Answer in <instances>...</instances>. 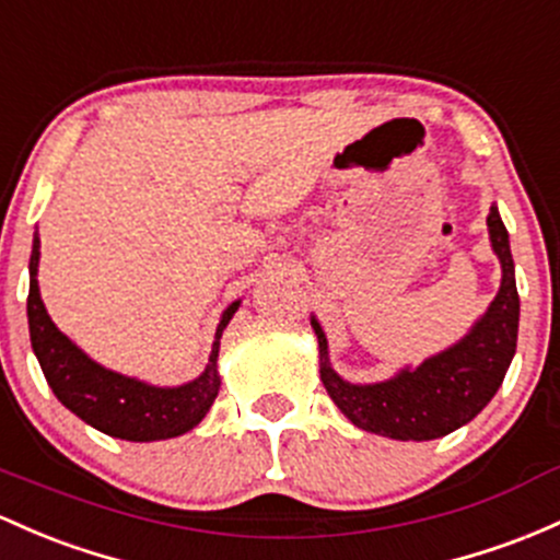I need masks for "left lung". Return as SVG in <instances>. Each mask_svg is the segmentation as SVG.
<instances>
[{
    "label": "left lung",
    "instance_id": "8db88e82",
    "mask_svg": "<svg viewBox=\"0 0 560 560\" xmlns=\"http://www.w3.org/2000/svg\"><path fill=\"white\" fill-rule=\"evenodd\" d=\"M487 225L491 247L502 262L500 292L465 340L417 370L398 372L388 383L350 385L331 372L327 337L316 318H311L322 350L324 388L355 428L398 441L441 439L470 422L494 398L515 353L521 300L508 231L497 207H491Z\"/></svg>",
    "mask_w": 560,
    "mask_h": 560
}]
</instances>
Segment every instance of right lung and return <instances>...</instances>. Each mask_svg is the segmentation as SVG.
<instances>
[{
  "label": "right lung",
  "mask_w": 560,
  "mask_h": 560,
  "mask_svg": "<svg viewBox=\"0 0 560 560\" xmlns=\"http://www.w3.org/2000/svg\"><path fill=\"white\" fill-rule=\"evenodd\" d=\"M36 266H39V233L34 236L28 262V329L31 348L39 359L47 385H50L58 401L73 415L82 417L101 433L125 441H159L180 435L196 428L210 411L218 398L220 374H218V348L220 335L229 327L231 316L238 303L225 308L218 324L210 364L205 374L194 383L180 388H153L140 380L125 377L95 364L88 359L69 337L63 335L47 316L45 303L39 298L36 284Z\"/></svg>",
  "instance_id": "add662e5"
}]
</instances>
